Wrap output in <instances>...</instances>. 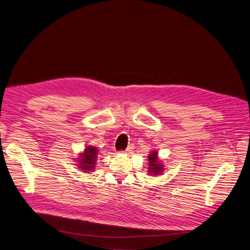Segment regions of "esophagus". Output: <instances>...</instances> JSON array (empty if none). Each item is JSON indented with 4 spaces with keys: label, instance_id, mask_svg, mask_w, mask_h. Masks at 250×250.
Instances as JSON below:
<instances>
[{
    "label": "esophagus",
    "instance_id": "obj_1",
    "mask_svg": "<svg viewBox=\"0 0 250 250\" xmlns=\"http://www.w3.org/2000/svg\"><path fill=\"white\" fill-rule=\"evenodd\" d=\"M134 149H135V146H134V144H130V146H128L126 147V149L125 150V154H133Z\"/></svg>",
    "mask_w": 250,
    "mask_h": 250
}]
</instances>
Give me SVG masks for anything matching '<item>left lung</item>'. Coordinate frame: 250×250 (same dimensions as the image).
Wrapping results in <instances>:
<instances>
[{
	"mask_svg": "<svg viewBox=\"0 0 250 250\" xmlns=\"http://www.w3.org/2000/svg\"><path fill=\"white\" fill-rule=\"evenodd\" d=\"M148 161H149V173H154V174H160L163 171V165L162 163H160L158 161V154L157 151L151 152L150 155H148Z\"/></svg>",
	"mask_w": 250,
	"mask_h": 250,
	"instance_id": "1",
	"label": "left lung"
}]
</instances>
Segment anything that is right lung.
Returning <instances> with one entry per match:
<instances>
[{"label":"right lung","mask_w":250,"mask_h":250,"mask_svg":"<svg viewBox=\"0 0 250 250\" xmlns=\"http://www.w3.org/2000/svg\"><path fill=\"white\" fill-rule=\"evenodd\" d=\"M96 156H98V148L93 146L87 147L84 151L83 156H81V158L79 159L80 168L84 169L86 171L93 170L95 167L94 165H95Z\"/></svg>","instance_id":"add662e5"}]
</instances>
